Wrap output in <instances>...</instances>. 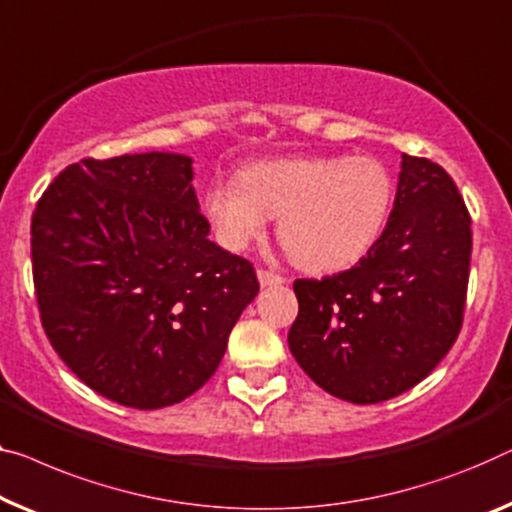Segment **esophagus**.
<instances>
[{
    "label": "esophagus",
    "instance_id": "34e87169",
    "mask_svg": "<svg viewBox=\"0 0 512 512\" xmlns=\"http://www.w3.org/2000/svg\"><path fill=\"white\" fill-rule=\"evenodd\" d=\"M257 278H259V285H262V287H276V285H282V282H285V278L278 276V273L266 271V269H259Z\"/></svg>",
    "mask_w": 512,
    "mask_h": 512
}]
</instances>
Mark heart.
Returning a JSON list of instances; mask_svg holds the SVG:
<instances>
[{
	"instance_id": "1",
	"label": "heart",
	"mask_w": 512,
	"mask_h": 512,
	"mask_svg": "<svg viewBox=\"0 0 512 512\" xmlns=\"http://www.w3.org/2000/svg\"><path fill=\"white\" fill-rule=\"evenodd\" d=\"M393 207V179L370 156H299L255 163L239 183L204 190L220 246L246 250L278 216V239L305 271H340L375 246Z\"/></svg>"
}]
</instances>
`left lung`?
Returning <instances> with one entry per match:
<instances>
[{
  "label": "left lung",
  "mask_w": 512,
  "mask_h": 512,
  "mask_svg": "<svg viewBox=\"0 0 512 512\" xmlns=\"http://www.w3.org/2000/svg\"><path fill=\"white\" fill-rule=\"evenodd\" d=\"M471 216L444 167L402 154L388 223L349 271L294 282L289 349L335 398L375 404L423 381L462 329Z\"/></svg>",
  "instance_id": "8db88e82"
}]
</instances>
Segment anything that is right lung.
Returning a JSON list of instances; mask_svg holds the SVG:
<instances>
[{"label": "right lung", "instance_id": "obj_1", "mask_svg": "<svg viewBox=\"0 0 512 512\" xmlns=\"http://www.w3.org/2000/svg\"><path fill=\"white\" fill-rule=\"evenodd\" d=\"M190 165L163 151L82 158L32 216L45 335L124 407H170L207 384L259 292L253 264L209 241Z\"/></svg>", "mask_w": 512, "mask_h": 512}]
</instances>
